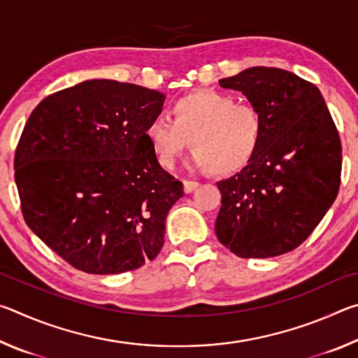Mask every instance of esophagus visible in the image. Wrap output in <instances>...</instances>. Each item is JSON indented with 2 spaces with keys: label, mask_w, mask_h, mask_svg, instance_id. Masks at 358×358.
I'll return each mask as SVG.
<instances>
[{
  "label": "esophagus",
  "mask_w": 358,
  "mask_h": 358,
  "mask_svg": "<svg viewBox=\"0 0 358 358\" xmlns=\"http://www.w3.org/2000/svg\"><path fill=\"white\" fill-rule=\"evenodd\" d=\"M197 187H199L197 181H187V180L183 181V189H185L186 194H191L192 191H196Z\"/></svg>",
  "instance_id": "1"
}]
</instances>
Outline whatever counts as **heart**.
I'll return each instance as SVG.
<instances>
[{"instance_id": "obj_1", "label": "heart", "mask_w": 358, "mask_h": 358, "mask_svg": "<svg viewBox=\"0 0 358 358\" xmlns=\"http://www.w3.org/2000/svg\"><path fill=\"white\" fill-rule=\"evenodd\" d=\"M143 136L161 167L173 169L191 143L194 166L229 175L241 171L256 156L264 117L256 106L237 102L232 94L197 90L173 102L171 120L151 118Z\"/></svg>"}]
</instances>
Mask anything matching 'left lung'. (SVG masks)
Listing matches in <instances>:
<instances>
[{
  "mask_svg": "<svg viewBox=\"0 0 358 358\" xmlns=\"http://www.w3.org/2000/svg\"><path fill=\"white\" fill-rule=\"evenodd\" d=\"M264 117L256 156L217 181L221 210L215 232L238 257L266 259L301 245L335 202L341 142L316 85L294 72L256 66L221 78Z\"/></svg>",
  "mask_w": 358,
  "mask_h": 358,
  "instance_id": "obj_1",
  "label": "left lung"
}]
</instances>
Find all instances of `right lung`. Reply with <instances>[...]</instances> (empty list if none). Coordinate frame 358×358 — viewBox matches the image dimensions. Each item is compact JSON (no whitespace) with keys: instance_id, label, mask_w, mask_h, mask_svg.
<instances>
[{"instance_id":"1","label":"right lung","mask_w":358,"mask_h":358,"mask_svg":"<svg viewBox=\"0 0 358 358\" xmlns=\"http://www.w3.org/2000/svg\"><path fill=\"white\" fill-rule=\"evenodd\" d=\"M164 101L156 90L94 78L47 96L29 115L14 161L23 217L85 273L141 268L164 245L183 185L143 136Z\"/></svg>"}]
</instances>
